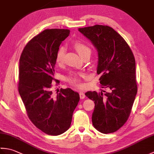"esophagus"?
Masks as SVG:
<instances>
[{
  "label": "esophagus",
  "mask_w": 154,
  "mask_h": 154,
  "mask_svg": "<svg viewBox=\"0 0 154 154\" xmlns=\"http://www.w3.org/2000/svg\"><path fill=\"white\" fill-rule=\"evenodd\" d=\"M79 96H80V99H83L85 97V94L83 92H80L79 93Z\"/></svg>",
  "instance_id": "34e87169"
}]
</instances>
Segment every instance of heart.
<instances>
[{
	"instance_id": "obj_1",
	"label": "heart",
	"mask_w": 154,
	"mask_h": 154,
	"mask_svg": "<svg viewBox=\"0 0 154 154\" xmlns=\"http://www.w3.org/2000/svg\"><path fill=\"white\" fill-rule=\"evenodd\" d=\"M73 46L81 57H83L87 54H91L90 48L82 42L75 41L73 44ZM65 54V49L63 47L59 48L56 55H55V62L57 64L61 65L63 63ZM84 78H85V75L83 74H71L66 78V81L71 86L73 87L74 88L81 89L83 86L81 79H84Z\"/></svg>"
}]
</instances>
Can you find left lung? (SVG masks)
Instances as JSON below:
<instances>
[{
    "label": "left lung",
    "mask_w": 154,
    "mask_h": 154,
    "mask_svg": "<svg viewBox=\"0 0 154 154\" xmlns=\"http://www.w3.org/2000/svg\"><path fill=\"white\" fill-rule=\"evenodd\" d=\"M98 50L97 73L100 83L109 92L88 91L85 95L94 103V127L103 134L113 133L126 123L138 91L136 62L125 40L110 26L94 25L79 28Z\"/></svg>",
    "instance_id": "8db88e82"
}]
</instances>
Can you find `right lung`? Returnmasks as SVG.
Listing matches in <instances>:
<instances>
[{
	"mask_svg": "<svg viewBox=\"0 0 154 154\" xmlns=\"http://www.w3.org/2000/svg\"><path fill=\"white\" fill-rule=\"evenodd\" d=\"M70 34L67 29H46L28 42L20 57L18 88L28 116L38 129L57 136L70 127L79 94L69 88L52 91L55 55Z\"/></svg>",
	"mask_w": 154,
	"mask_h": 154,
	"instance_id": "add662e5",
	"label": "right lung"
}]
</instances>
